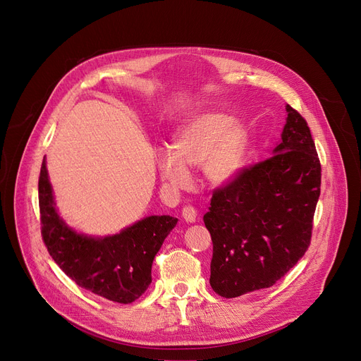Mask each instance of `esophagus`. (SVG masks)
I'll return each instance as SVG.
<instances>
[{"label": "esophagus", "instance_id": "34e87169", "mask_svg": "<svg viewBox=\"0 0 361 361\" xmlns=\"http://www.w3.org/2000/svg\"><path fill=\"white\" fill-rule=\"evenodd\" d=\"M181 215H183V218H184L187 222H195V221H196V216H197V211H196L195 206L185 204V206H183Z\"/></svg>", "mask_w": 361, "mask_h": 361}]
</instances>
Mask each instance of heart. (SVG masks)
Returning <instances> with one entry per match:
<instances>
[{
    "label": "heart",
    "mask_w": 361,
    "mask_h": 361,
    "mask_svg": "<svg viewBox=\"0 0 361 361\" xmlns=\"http://www.w3.org/2000/svg\"><path fill=\"white\" fill-rule=\"evenodd\" d=\"M247 149V130L222 112H206L181 127L173 150L157 158L161 177L183 187L190 180L188 166H202L215 184L231 181L243 166Z\"/></svg>",
    "instance_id": "b5f03b06"
}]
</instances>
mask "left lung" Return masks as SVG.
Returning <instances> with one entry per match:
<instances>
[{
    "mask_svg": "<svg viewBox=\"0 0 361 361\" xmlns=\"http://www.w3.org/2000/svg\"><path fill=\"white\" fill-rule=\"evenodd\" d=\"M287 112L274 155L216 187L203 216L214 244L209 282L221 297L272 287L310 245L322 168L307 121Z\"/></svg>",
    "mask_w": 361,
    "mask_h": 361,
    "instance_id": "obj_1",
    "label": "left lung"
}]
</instances>
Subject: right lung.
<instances>
[{"instance_id": "obj_1", "label": "right lung", "mask_w": 361, "mask_h": 361, "mask_svg": "<svg viewBox=\"0 0 361 361\" xmlns=\"http://www.w3.org/2000/svg\"><path fill=\"white\" fill-rule=\"evenodd\" d=\"M41 234L54 262L79 287L111 301L128 305L152 282V262L177 218L149 216L117 235L92 238L74 233L54 206L45 159L39 183Z\"/></svg>"}]
</instances>
